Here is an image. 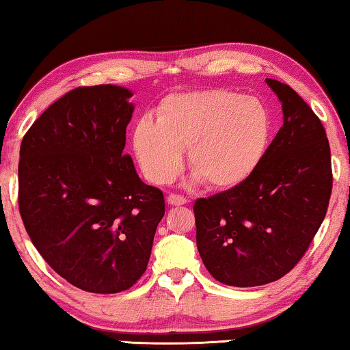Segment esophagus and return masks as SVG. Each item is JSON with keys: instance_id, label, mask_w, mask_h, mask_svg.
I'll return each instance as SVG.
<instances>
[{"instance_id": "1", "label": "esophagus", "mask_w": 350, "mask_h": 350, "mask_svg": "<svg viewBox=\"0 0 350 350\" xmlns=\"http://www.w3.org/2000/svg\"><path fill=\"white\" fill-rule=\"evenodd\" d=\"M167 202H169L170 205H176V207H178V205L188 204V199L183 198V196H180V194H169V198H167Z\"/></svg>"}]
</instances>
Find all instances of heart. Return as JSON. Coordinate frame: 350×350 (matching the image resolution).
Returning <instances> with one entry per match:
<instances>
[{
	"mask_svg": "<svg viewBox=\"0 0 350 350\" xmlns=\"http://www.w3.org/2000/svg\"><path fill=\"white\" fill-rule=\"evenodd\" d=\"M272 132L261 100L226 89L174 94L162 100L157 119L133 127V151L154 183H169L183 162L210 188L229 189L250 178L265 159Z\"/></svg>",
	"mask_w": 350,
	"mask_h": 350,
	"instance_id": "obj_1",
	"label": "heart"
}]
</instances>
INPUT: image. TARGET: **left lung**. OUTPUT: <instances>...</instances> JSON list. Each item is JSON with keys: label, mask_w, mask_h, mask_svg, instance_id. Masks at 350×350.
Listing matches in <instances>:
<instances>
[{"label": "left lung", "mask_w": 350, "mask_h": 350, "mask_svg": "<svg viewBox=\"0 0 350 350\" xmlns=\"http://www.w3.org/2000/svg\"><path fill=\"white\" fill-rule=\"evenodd\" d=\"M284 126L250 178L194 204L196 242L213 279L231 286L279 280L308 250L332 196V154L320 119L290 85L266 79Z\"/></svg>", "instance_id": "left-lung-1"}]
</instances>
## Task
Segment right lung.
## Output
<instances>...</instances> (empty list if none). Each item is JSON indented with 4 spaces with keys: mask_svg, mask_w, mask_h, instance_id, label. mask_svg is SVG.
<instances>
[{
    "mask_svg": "<svg viewBox=\"0 0 350 350\" xmlns=\"http://www.w3.org/2000/svg\"><path fill=\"white\" fill-rule=\"evenodd\" d=\"M132 92L76 88L23 137L18 210L33 245L71 285L119 293L146 271L164 194L124 154Z\"/></svg>",
    "mask_w": 350,
    "mask_h": 350,
    "instance_id": "obj_1",
    "label": "right lung"
}]
</instances>
